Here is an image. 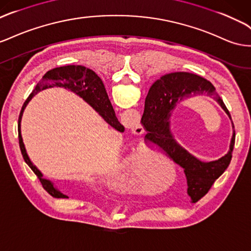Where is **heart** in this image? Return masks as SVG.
<instances>
[{"label":"heart","instance_id":"1","mask_svg":"<svg viewBox=\"0 0 251 251\" xmlns=\"http://www.w3.org/2000/svg\"><path fill=\"white\" fill-rule=\"evenodd\" d=\"M128 164H130L131 170L134 175L133 180H135V182L138 184L140 178L146 176L148 170V162L139 152H134L130 156V159H128Z\"/></svg>","mask_w":251,"mask_h":251}]
</instances>
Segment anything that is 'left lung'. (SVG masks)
<instances>
[{
  "mask_svg": "<svg viewBox=\"0 0 251 251\" xmlns=\"http://www.w3.org/2000/svg\"><path fill=\"white\" fill-rule=\"evenodd\" d=\"M195 96H208L216 100L232 120L233 136L228 152L221 159L201 162L175 140L171 132V116L177 104ZM141 123L149 132L147 136L158 144L178 164L186 175L187 193L191 202H196L207 194L212 184L224 173L232 157L235 131L231 116L214 86L208 80L191 73L167 74L155 81L146 98V107Z\"/></svg>",
  "mask_w": 251,
  "mask_h": 251,
  "instance_id": "8db88e82",
  "label": "left lung"
}]
</instances>
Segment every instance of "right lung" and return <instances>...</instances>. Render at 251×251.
Wrapping results in <instances>:
<instances>
[{"label": "right lung", "mask_w": 251, "mask_h": 251, "mask_svg": "<svg viewBox=\"0 0 251 251\" xmlns=\"http://www.w3.org/2000/svg\"><path fill=\"white\" fill-rule=\"evenodd\" d=\"M53 86L64 87V89L75 93L77 96L82 98L85 102L89 103L93 109L102 117L105 123L107 125H110L112 127H114L115 130L124 132L125 127L123 125H120L116 115H115L114 109L111 104L109 96H107V94L105 92V87L102 83V81H101V79L92 70L86 69V67L81 65H67L50 70L43 76L41 82L35 87V90L32 91L28 98L26 99L22 106L21 113H20L18 125L19 145L25 162L38 176V178L41 181V184L45 190L56 199H69V196L61 191L51 180L44 178L42 172L32 164L28 154H27L21 134V121L27 104L29 103V101L33 98V96H36L39 92Z\"/></svg>", "instance_id": "obj_1"}]
</instances>
